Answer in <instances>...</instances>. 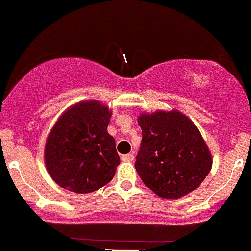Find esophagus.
<instances>
[{"label":"esophagus","instance_id":"1","mask_svg":"<svg viewBox=\"0 0 251 251\" xmlns=\"http://www.w3.org/2000/svg\"><path fill=\"white\" fill-rule=\"evenodd\" d=\"M122 160H123V162H133V160H134V154L133 153H128V154L123 155Z\"/></svg>","mask_w":251,"mask_h":251}]
</instances>
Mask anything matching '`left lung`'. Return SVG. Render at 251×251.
<instances>
[{"mask_svg":"<svg viewBox=\"0 0 251 251\" xmlns=\"http://www.w3.org/2000/svg\"><path fill=\"white\" fill-rule=\"evenodd\" d=\"M143 140L135 169L146 186L162 198H180L205 179L212 166L209 148L195 124L178 111L138 118Z\"/></svg>","mask_w":251,"mask_h":251,"instance_id":"1","label":"left lung"}]
</instances>
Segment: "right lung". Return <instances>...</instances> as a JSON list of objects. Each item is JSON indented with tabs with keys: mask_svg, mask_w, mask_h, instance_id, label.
Wrapping results in <instances>:
<instances>
[{
	"mask_svg": "<svg viewBox=\"0 0 251 251\" xmlns=\"http://www.w3.org/2000/svg\"><path fill=\"white\" fill-rule=\"evenodd\" d=\"M111 114L93 100L76 103L59 118L45 146L46 168L57 185L89 194L113 179L120 158L107 132Z\"/></svg>",
	"mask_w": 251,
	"mask_h": 251,
	"instance_id": "obj_1",
	"label": "right lung"
}]
</instances>
